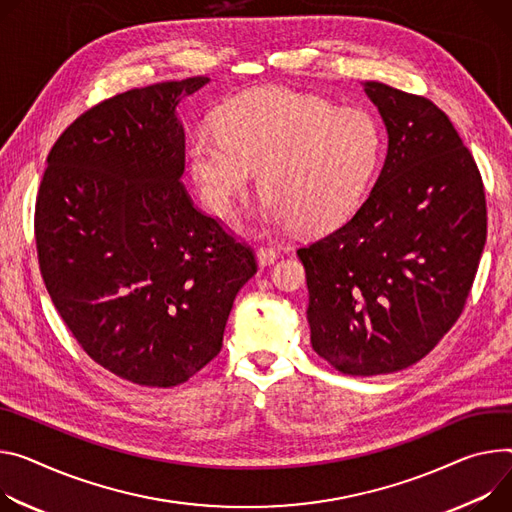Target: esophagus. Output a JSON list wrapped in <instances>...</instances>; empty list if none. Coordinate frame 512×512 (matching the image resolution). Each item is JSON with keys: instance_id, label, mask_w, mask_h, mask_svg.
<instances>
[{"instance_id": "34e87169", "label": "esophagus", "mask_w": 512, "mask_h": 512, "mask_svg": "<svg viewBox=\"0 0 512 512\" xmlns=\"http://www.w3.org/2000/svg\"><path fill=\"white\" fill-rule=\"evenodd\" d=\"M277 257H280V253H277V251L271 249V247H261V249H257V263H259V267H267V265L275 263Z\"/></svg>"}]
</instances>
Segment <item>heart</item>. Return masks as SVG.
Masks as SVG:
<instances>
[{
  "label": "heart",
  "mask_w": 512,
  "mask_h": 512,
  "mask_svg": "<svg viewBox=\"0 0 512 512\" xmlns=\"http://www.w3.org/2000/svg\"><path fill=\"white\" fill-rule=\"evenodd\" d=\"M216 122L192 134L188 163L202 204L218 218L232 216L259 169V224L324 232L361 206L384 155L374 116L284 87L243 91Z\"/></svg>",
  "instance_id": "obj_1"
}]
</instances>
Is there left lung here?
<instances>
[{"instance_id": "obj_1", "label": "left lung", "mask_w": 512, "mask_h": 512, "mask_svg": "<svg viewBox=\"0 0 512 512\" xmlns=\"http://www.w3.org/2000/svg\"><path fill=\"white\" fill-rule=\"evenodd\" d=\"M388 134L367 200L331 235L298 249L312 349L349 376L423 359L453 327L486 243L474 157L433 102L365 81Z\"/></svg>"}]
</instances>
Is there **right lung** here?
<instances>
[{
  "label": "right lung",
  "mask_w": 512,
  "mask_h": 512,
  "mask_svg": "<svg viewBox=\"0 0 512 512\" xmlns=\"http://www.w3.org/2000/svg\"><path fill=\"white\" fill-rule=\"evenodd\" d=\"M208 77L130 89L55 143L34 232L42 280L83 351L122 380L169 388L222 347L253 251L181 185L179 104Z\"/></svg>",
  "instance_id": "1"
}]
</instances>
